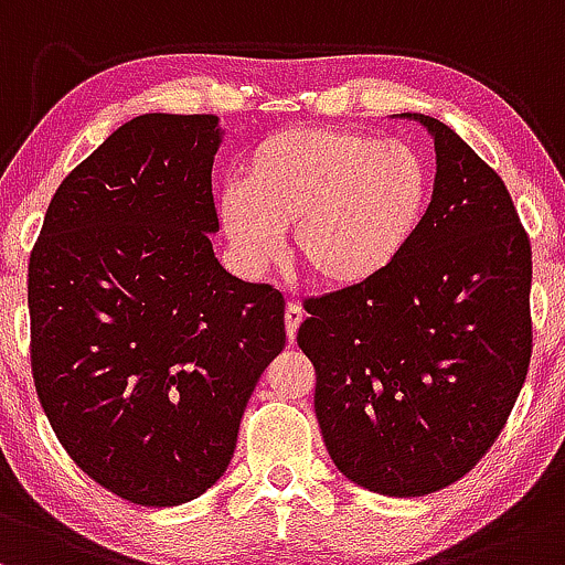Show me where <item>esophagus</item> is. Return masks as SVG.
I'll use <instances>...</instances> for the list:
<instances>
[{
	"instance_id": "1",
	"label": "esophagus",
	"mask_w": 565,
	"mask_h": 565,
	"mask_svg": "<svg viewBox=\"0 0 565 565\" xmlns=\"http://www.w3.org/2000/svg\"><path fill=\"white\" fill-rule=\"evenodd\" d=\"M301 322H303V309L296 301H290L288 309H285V331H288V341L296 339Z\"/></svg>"
}]
</instances>
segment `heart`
<instances>
[{"label": "heart", "instance_id": "obj_1", "mask_svg": "<svg viewBox=\"0 0 565 565\" xmlns=\"http://www.w3.org/2000/svg\"><path fill=\"white\" fill-rule=\"evenodd\" d=\"M427 164L411 146L344 128H290L253 149L218 218L248 275L282 258L285 230L317 282L344 290L390 269L419 230Z\"/></svg>", "mask_w": 565, "mask_h": 565}]
</instances>
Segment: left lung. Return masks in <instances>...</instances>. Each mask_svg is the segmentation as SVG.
<instances>
[{
    "label": "left lung",
    "mask_w": 565,
    "mask_h": 565,
    "mask_svg": "<svg viewBox=\"0 0 565 565\" xmlns=\"http://www.w3.org/2000/svg\"><path fill=\"white\" fill-rule=\"evenodd\" d=\"M427 213L397 262L307 299L301 352L341 475L384 497L456 483L502 433L531 360V243L504 181L440 119Z\"/></svg>",
    "instance_id": "8db88e82"
}]
</instances>
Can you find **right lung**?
<instances>
[{"label": "right lung", "mask_w": 565, "mask_h": 565, "mask_svg": "<svg viewBox=\"0 0 565 565\" xmlns=\"http://www.w3.org/2000/svg\"><path fill=\"white\" fill-rule=\"evenodd\" d=\"M213 114H143L63 179L29 258L31 371L61 446L143 507L200 497L285 347V299L218 264Z\"/></svg>", "instance_id": "1"}]
</instances>
